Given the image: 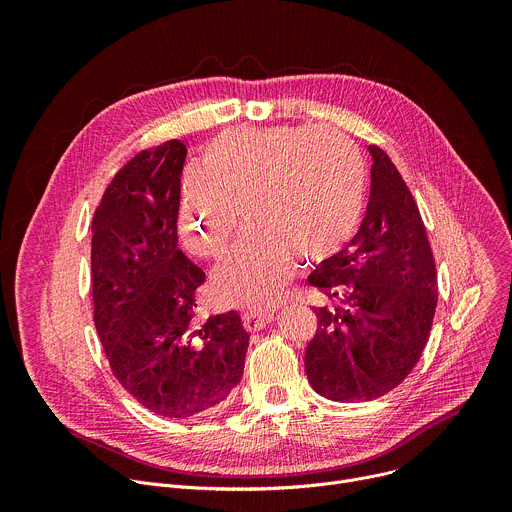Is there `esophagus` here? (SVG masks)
Returning a JSON list of instances; mask_svg holds the SVG:
<instances>
[{
	"mask_svg": "<svg viewBox=\"0 0 512 512\" xmlns=\"http://www.w3.org/2000/svg\"><path fill=\"white\" fill-rule=\"evenodd\" d=\"M271 320H273V310H271V308H269V310H263V308H259V310H247V312L243 314V324H245V328H247L249 332H257V330L265 328Z\"/></svg>",
	"mask_w": 512,
	"mask_h": 512,
	"instance_id": "1",
	"label": "esophagus"
}]
</instances>
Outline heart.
Returning a JSON list of instances; mask_svg holds the SVG:
<instances>
[{"mask_svg":"<svg viewBox=\"0 0 512 512\" xmlns=\"http://www.w3.org/2000/svg\"><path fill=\"white\" fill-rule=\"evenodd\" d=\"M367 194V170L340 131L241 127L214 139L180 194V227L200 257L221 259L223 296L239 306L271 304L294 271L338 257L354 239Z\"/></svg>","mask_w":512,"mask_h":512,"instance_id":"heart-1","label":"heart"}]
</instances>
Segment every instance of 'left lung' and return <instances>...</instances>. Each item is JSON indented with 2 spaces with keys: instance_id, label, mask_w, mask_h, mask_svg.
<instances>
[{
  "instance_id": "obj_1",
  "label": "left lung",
  "mask_w": 512,
  "mask_h": 512,
  "mask_svg": "<svg viewBox=\"0 0 512 512\" xmlns=\"http://www.w3.org/2000/svg\"><path fill=\"white\" fill-rule=\"evenodd\" d=\"M371 196L358 233L308 281L332 302L314 308L306 348L316 393L340 403L373 401L417 364L437 306V273L419 208L391 158L369 145Z\"/></svg>"
}]
</instances>
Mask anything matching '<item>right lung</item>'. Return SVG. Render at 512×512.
Instances as JSON below:
<instances>
[{"label":"right lung","instance_id":"add662e5","mask_svg":"<svg viewBox=\"0 0 512 512\" xmlns=\"http://www.w3.org/2000/svg\"><path fill=\"white\" fill-rule=\"evenodd\" d=\"M186 145L170 139L129 160L93 216L95 328L111 371L145 409L186 419L239 385L249 334L231 310L196 320L206 275L178 247Z\"/></svg>","mask_w":512,"mask_h":512}]
</instances>
